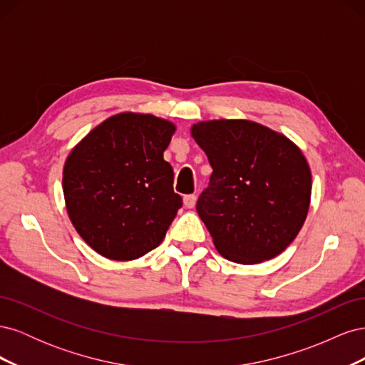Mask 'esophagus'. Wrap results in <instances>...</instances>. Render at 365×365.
I'll return each instance as SVG.
<instances>
[{"mask_svg": "<svg viewBox=\"0 0 365 365\" xmlns=\"http://www.w3.org/2000/svg\"><path fill=\"white\" fill-rule=\"evenodd\" d=\"M196 195H185L184 196V205L187 207V208H193L195 207V204H196Z\"/></svg>", "mask_w": 365, "mask_h": 365, "instance_id": "esophagus-1", "label": "esophagus"}]
</instances>
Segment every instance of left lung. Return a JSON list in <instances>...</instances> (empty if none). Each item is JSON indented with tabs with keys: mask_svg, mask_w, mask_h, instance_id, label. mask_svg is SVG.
Instances as JSON below:
<instances>
[{
	"mask_svg": "<svg viewBox=\"0 0 365 365\" xmlns=\"http://www.w3.org/2000/svg\"><path fill=\"white\" fill-rule=\"evenodd\" d=\"M192 135L213 169L196 210L217 251L242 264L279 256L311 202L312 176L302 150L248 120L201 121Z\"/></svg>",
	"mask_w": 365,
	"mask_h": 365,
	"instance_id": "1",
	"label": "left lung"
}]
</instances>
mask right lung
I'll return each mask as SVG.
<instances>
[{
	"instance_id": "1",
	"label": "right lung",
	"mask_w": 365,
	"mask_h": 365,
	"mask_svg": "<svg viewBox=\"0 0 365 365\" xmlns=\"http://www.w3.org/2000/svg\"><path fill=\"white\" fill-rule=\"evenodd\" d=\"M175 126L150 114L123 113L94 128L67 158L63 196L77 233L113 260L157 248L182 197L163 153Z\"/></svg>"
}]
</instances>
